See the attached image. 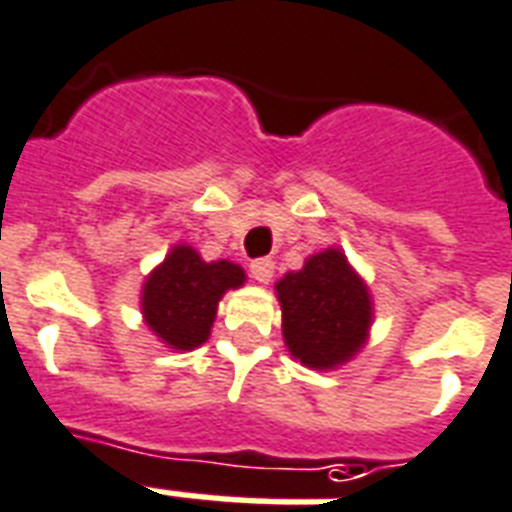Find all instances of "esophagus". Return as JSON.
<instances>
[{"label": "esophagus", "mask_w": 512, "mask_h": 512, "mask_svg": "<svg viewBox=\"0 0 512 512\" xmlns=\"http://www.w3.org/2000/svg\"><path fill=\"white\" fill-rule=\"evenodd\" d=\"M249 273H252L255 282L268 284L273 279V260L271 257H257V260H252V265H249Z\"/></svg>", "instance_id": "34e87169"}]
</instances>
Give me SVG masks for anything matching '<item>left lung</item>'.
Listing matches in <instances>:
<instances>
[{"instance_id": "left-lung-1", "label": "left lung", "mask_w": 512, "mask_h": 512, "mask_svg": "<svg viewBox=\"0 0 512 512\" xmlns=\"http://www.w3.org/2000/svg\"><path fill=\"white\" fill-rule=\"evenodd\" d=\"M284 341L308 368H335L360 349L370 327L368 287L338 249L308 257L276 284Z\"/></svg>"}]
</instances>
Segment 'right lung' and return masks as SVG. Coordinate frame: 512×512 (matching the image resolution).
<instances>
[{
  "instance_id": "right-lung-1",
  "label": "right lung",
  "mask_w": 512,
  "mask_h": 512,
  "mask_svg": "<svg viewBox=\"0 0 512 512\" xmlns=\"http://www.w3.org/2000/svg\"><path fill=\"white\" fill-rule=\"evenodd\" d=\"M241 282L244 271L236 263H206L195 249L179 244L144 284V322L171 349L201 346L209 338L222 292Z\"/></svg>"
}]
</instances>
